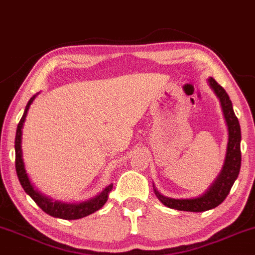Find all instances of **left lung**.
Returning a JSON list of instances; mask_svg holds the SVG:
<instances>
[{
    "mask_svg": "<svg viewBox=\"0 0 255 255\" xmlns=\"http://www.w3.org/2000/svg\"><path fill=\"white\" fill-rule=\"evenodd\" d=\"M211 89L215 91L216 96L220 98L221 107H222L223 115H225L227 126H228L229 137H228V147H227V155L225 165H223L222 171L220 176L215 180V183L211 185L203 196L197 198L191 199H174L167 198L155 191V195L159 201L171 209H176L180 211H207L214 209L217 205H220L225 201L227 196L231 192V189L234 184L235 179L239 176L241 167V129L239 120L235 116L234 110H233L232 101L229 100L228 94L226 90L217 83L213 77L208 79Z\"/></svg>",
    "mask_w": 255,
    "mask_h": 255,
    "instance_id": "left-lung-1",
    "label": "left lung"
}]
</instances>
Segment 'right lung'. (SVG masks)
I'll return each instance as SVG.
<instances>
[{
  "label": "right lung",
  "instance_id": "right-lung-1",
  "mask_svg": "<svg viewBox=\"0 0 255 255\" xmlns=\"http://www.w3.org/2000/svg\"><path fill=\"white\" fill-rule=\"evenodd\" d=\"M34 98L35 96H33L28 101V103H27L22 118H21L19 125H17L16 136H15V168H16V174L20 180V184L22 185L26 194H28L30 197H32L33 201L39 205L40 209L45 211L48 215L53 217H59V219L63 220H78L82 219V217L90 215V214L101 209V208L106 204L107 199H108L109 191H112L113 189V184L107 186L100 195L96 196V197L93 199H90V201L83 202V203L79 204H66L61 203V202H52L51 199L40 195L39 192L33 188L28 177H27L22 161V151H21V135H22V130L21 129H22L24 119H26L27 110H28L30 103L33 102Z\"/></svg>",
  "mask_w": 255,
  "mask_h": 255
}]
</instances>
